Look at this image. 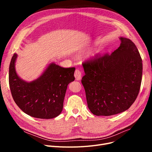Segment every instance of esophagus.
I'll return each instance as SVG.
<instances>
[{"mask_svg":"<svg viewBox=\"0 0 152 152\" xmlns=\"http://www.w3.org/2000/svg\"><path fill=\"white\" fill-rule=\"evenodd\" d=\"M75 79H76V81H79V80H80V79H81V76H82V75H81V71H79V69H76V71H75Z\"/></svg>","mask_w":152,"mask_h":152,"instance_id":"34e87169","label":"esophagus"}]
</instances>
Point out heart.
Listing matches in <instances>:
<instances>
[{"label": "heart", "instance_id": "1", "mask_svg": "<svg viewBox=\"0 0 152 152\" xmlns=\"http://www.w3.org/2000/svg\"><path fill=\"white\" fill-rule=\"evenodd\" d=\"M99 52H100V51H99V50H98V51H97L96 52H95V53H94V54L93 55V56H94V57H95V55H97L98 53H99Z\"/></svg>", "mask_w": 152, "mask_h": 152}]
</instances>
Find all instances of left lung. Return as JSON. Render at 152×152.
<instances>
[{"label": "left lung", "instance_id": "left-lung-1", "mask_svg": "<svg viewBox=\"0 0 152 152\" xmlns=\"http://www.w3.org/2000/svg\"><path fill=\"white\" fill-rule=\"evenodd\" d=\"M121 44L111 55L83 63L87 106L96 116L123 112L132 105L139 92L142 60L129 39L119 37Z\"/></svg>", "mask_w": 152, "mask_h": 152}]
</instances>
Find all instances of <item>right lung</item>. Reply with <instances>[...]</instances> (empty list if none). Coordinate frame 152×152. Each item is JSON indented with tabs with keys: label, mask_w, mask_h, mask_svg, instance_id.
<instances>
[{
	"label": "right lung",
	"mask_w": 152,
	"mask_h": 152,
	"mask_svg": "<svg viewBox=\"0 0 152 152\" xmlns=\"http://www.w3.org/2000/svg\"><path fill=\"white\" fill-rule=\"evenodd\" d=\"M17 57V53L13 54L9 66V85L15 103L32 117L52 119L58 116L63 110L68 85L75 79V68H62L52 62L41 76L28 82L16 71Z\"/></svg>",
	"instance_id": "1"
}]
</instances>
